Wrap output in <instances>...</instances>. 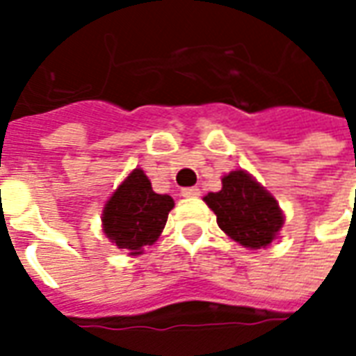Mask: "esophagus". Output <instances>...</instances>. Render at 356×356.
<instances>
[{
	"label": "esophagus",
	"instance_id": "obj_1",
	"mask_svg": "<svg viewBox=\"0 0 356 356\" xmlns=\"http://www.w3.org/2000/svg\"><path fill=\"white\" fill-rule=\"evenodd\" d=\"M181 196H185V198H196V196H200V188H198V186L183 188V191H181Z\"/></svg>",
	"mask_w": 356,
	"mask_h": 356
}]
</instances>
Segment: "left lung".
<instances>
[{"label": "left lung", "instance_id": "1", "mask_svg": "<svg viewBox=\"0 0 356 356\" xmlns=\"http://www.w3.org/2000/svg\"><path fill=\"white\" fill-rule=\"evenodd\" d=\"M221 183L219 193L204 196L217 216L219 229L244 248H267L284 225L278 202L244 170L231 171Z\"/></svg>", "mask_w": 356, "mask_h": 356}]
</instances>
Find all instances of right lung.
Wrapping results in <instances>:
<instances>
[{"instance_id": "right-lung-1", "label": "right lung", "mask_w": 356, "mask_h": 356, "mask_svg": "<svg viewBox=\"0 0 356 356\" xmlns=\"http://www.w3.org/2000/svg\"><path fill=\"white\" fill-rule=\"evenodd\" d=\"M175 202L168 194H156L143 170H133L102 209V231L110 242L139 255L162 234Z\"/></svg>"}]
</instances>
